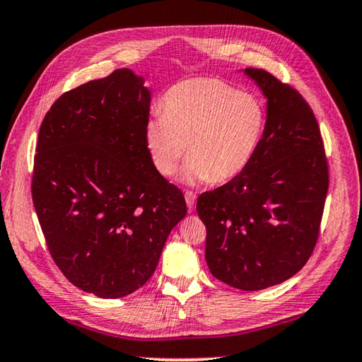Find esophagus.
<instances>
[{
	"mask_svg": "<svg viewBox=\"0 0 362 362\" xmlns=\"http://www.w3.org/2000/svg\"><path fill=\"white\" fill-rule=\"evenodd\" d=\"M185 201H187L188 211L193 212L194 207H196V194H194L193 192H187V193H185Z\"/></svg>",
	"mask_w": 362,
	"mask_h": 362,
	"instance_id": "1",
	"label": "esophagus"
}]
</instances>
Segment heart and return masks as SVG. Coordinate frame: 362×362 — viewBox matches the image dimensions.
<instances>
[{
  "mask_svg": "<svg viewBox=\"0 0 362 362\" xmlns=\"http://www.w3.org/2000/svg\"><path fill=\"white\" fill-rule=\"evenodd\" d=\"M164 113L144 126V144L159 174L168 177L185 155L180 179L226 183L252 163L265 132L267 112L259 97L217 78H189L163 97Z\"/></svg>",
  "mask_w": 362,
  "mask_h": 362,
  "instance_id": "1",
  "label": "heart"
}]
</instances>
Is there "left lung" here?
Instances as JSON below:
<instances>
[{"label": "left lung", "mask_w": 362, "mask_h": 362, "mask_svg": "<svg viewBox=\"0 0 362 362\" xmlns=\"http://www.w3.org/2000/svg\"><path fill=\"white\" fill-rule=\"evenodd\" d=\"M267 99L262 144L244 173L198 198L206 262L222 283L262 291L303 268L316 246L329 188L320 126L296 89L243 70Z\"/></svg>", "instance_id": "8db88e82"}]
</instances>
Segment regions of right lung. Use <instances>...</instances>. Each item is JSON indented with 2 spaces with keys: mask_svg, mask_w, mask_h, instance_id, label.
<instances>
[{
  "mask_svg": "<svg viewBox=\"0 0 362 362\" xmlns=\"http://www.w3.org/2000/svg\"><path fill=\"white\" fill-rule=\"evenodd\" d=\"M150 102L144 76L121 69L59 97L40 127L32 196L42 235L65 278L100 298L142 287L187 216L145 150Z\"/></svg>",
  "mask_w": 362,
  "mask_h": 362,
  "instance_id": "obj_1",
  "label": "right lung"
}]
</instances>
